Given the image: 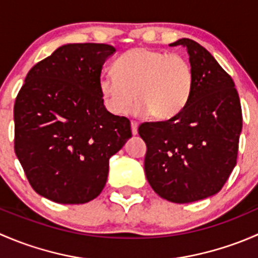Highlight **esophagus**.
Returning <instances> with one entry per match:
<instances>
[{
    "mask_svg": "<svg viewBox=\"0 0 258 258\" xmlns=\"http://www.w3.org/2000/svg\"><path fill=\"white\" fill-rule=\"evenodd\" d=\"M131 131L134 136H136L139 134V123L136 121H131Z\"/></svg>",
    "mask_w": 258,
    "mask_h": 258,
    "instance_id": "esophagus-1",
    "label": "esophagus"
}]
</instances>
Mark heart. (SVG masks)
Masks as SVG:
<instances>
[{
	"label": "heart",
	"instance_id": "obj_1",
	"mask_svg": "<svg viewBox=\"0 0 258 258\" xmlns=\"http://www.w3.org/2000/svg\"><path fill=\"white\" fill-rule=\"evenodd\" d=\"M114 75H102L98 88L106 108L116 116L128 111L163 121L178 114L191 97L194 71L177 53L136 47L116 59Z\"/></svg>",
	"mask_w": 258,
	"mask_h": 258
}]
</instances>
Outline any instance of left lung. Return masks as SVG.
<instances>
[{
    "label": "left lung",
    "instance_id": "obj_1",
    "mask_svg": "<svg viewBox=\"0 0 258 258\" xmlns=\"http://www.w3.org/2000/svg\"><path fill=\"white\" fill-rule=\"evenodd\" d=\"M194 71L191 97L167 121L142 123L145 172L153 191L175 204L213 196L236 166L242 130L240 97L232 79L196 41L181 38Z\"/></svg>",
    "mask_w": 258,
    "mask_h": 258
}]
</instances>
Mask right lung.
Wrapping results in <instances>:
<instances>
[{
    "label": "right lung",
    "instance_id": "1",
    "mask_svg": "<svg viewBox=\"0 0 258 258\" xmlns=\"http://www.w3.org/2000/svg\"><path fill=\"white\" fill-rule=\"evenodd\" d=\"M116 52L105 43H67L36 63L15 102V152L32 188L63 205L92 201L108 161L131 139L126 117L106 110L98 88Z\"/></svg>",
    "mask_w": 258,
    "mask_h": 258
}]
</instances>
